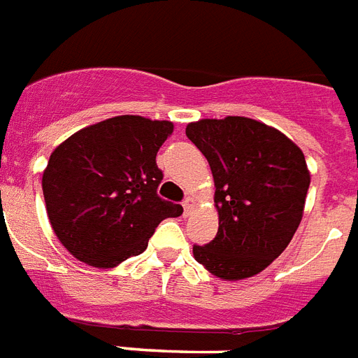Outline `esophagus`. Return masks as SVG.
<instances>
[{"label":"esophagus","mask_w":358,"mask_h":358,"mask_svg":"<svg viewBox=\"0 0 358 358\" xmlns=\"http://www.w3.org/2000/svg\"><path fill=\"white\" fill-rule=\"evenodd\" d=\"M195 206H196L195 199H193V196H187V199H185V202H184L185 215H189V213L193 212V208H195Z\"/></svg>","instance_id":"1"}]
</instances>
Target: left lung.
<instances>
[{"label": "left lung", "instance_id": "obj_1", "mask_svg": "<svg viewBox=\"0 0 358 358\" xmlns=\"http://www.w3.org/2000/svg\"><path fill=\"white\" fill-rule=\"evenodd\" d=\"M210 163L217 236L193 256L223 280L262 273L294 238L305 212L310 171L294 141L247 117L202 119L185 128Z\"/></svg>", "mask_w": 358, "mask_h": 358}]
</instances>
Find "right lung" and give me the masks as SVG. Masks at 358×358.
<instances>
[{
    "label": "right lung",
    "mask_w": 358,
    "mask_h": 358,
    "mask_svg": "<svg viewBox=\"0 0 358 358\" xmlns=\"http://www.w3.org/2000/svg\"><path fill=\"white\" fill-rule=\"evenodd\" d=\"M171 120L120 115L81 128L52 152L42 174L50 224L70 255L108 269L141 255L163 219L182 206L156 189L159 146Z\"/></svg>",
    "instance_id": "add662e5"
}]
</instances>
